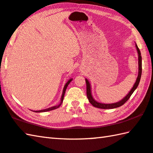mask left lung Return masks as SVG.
Returning a JSON list of instances; mask_svg holds the SVG:
<instances>
[{
  "instance_id": "obj_1",
  "label": "left lung",
  "mask_w": 153,
  "mask_h": 153,
  "mask_svg": "<svg viewBox=\"0 0 153 153\" xmlns=\"http://www.w3.org/2000/svg\"><path fill=\"white\" fill-rule=\"evenodd\" d=\"M137 50L138 52V54H139V74H138V77L136 80V82L134 83L133 87L129 92V93L126 95V96L122 99L120 101L115 103H112V104H103V103H100L99 102H97L96 100H94V99L92 97L91 94V85L90 83H89L88 80L87 79H85L86 80V95H87V98L89 100V102L94 107L99 108H102V109H111V108H115L117 107H119V106L123 105L127 100L129 99V98L131 97L132 94L133 93V92L135 91V89L137 88L138 85L139 84L141 74H142V57H141V54L139 48H138L137 45H136Z\"/></svg>"
}]
</instances>
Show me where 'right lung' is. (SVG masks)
Returning a JSON list of instances; mask_svg holds the SVG:
<instances>
[{"label": "right lung", "mask_w": 153, "mask_h": 153, "mask_svg": "<svg viewBox=\"0 0 153 153\" xmlns=\"http://www.w3.org/2000/svg\"><path fill=\"white\" fill-rule=\"evenodd\" d=\"M72 80L73 79H70L68 80V81L66 83V85H65V87L63 88V91H62V97H61V100H60V103L59 104V105L57 106H53V107H51V108H48L47 109H44V110H41V111H35V112H47V111H52V110H54V109H56V108H58L59 106L62 105V101H63V99H64V96H65V91H66V89H67L68 85H69V83H70Z\"/></svg>", "instance_id": "add662e5"}]
</instances>
